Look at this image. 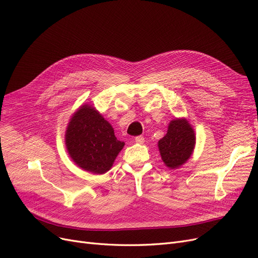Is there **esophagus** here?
<instances>
[{
  "label": "esophagus",
  "mask_w": 258,
  "mask_h": 258,
  "mask_svg": "<svg viewBox=\"0 0 258 258\" xmlns=\"http://www.w3.org/2000/svg\"><path fill=\"white\" fill-rule=\"evenodd\" d=\"M135 142H137V143H143V142H144V137H143V136H137V137L135 138Z\"/></svg>",
  "instance_id": "1"
}]
</instances>
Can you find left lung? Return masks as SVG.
I'll list each match as a JSON object with an SVG mask.
<instances>
[{
    "instance_id": "left-lung-1",
    "label": "left lung",
    "mask_w": 258,
    "mask_h": 258,
    "mask_svg": "<svg viewBox=\"0 0 258 258\" xmlns=\"http://www.w3.org/2000/svg\"><path fill=\"white\" fill-rule=\"evenodd\" d=\"M195 133L184 118L170 122L165 136L158 141L161 159L170 169H178L193 154L195 148Z\"/></svg>"
}]
</instances>
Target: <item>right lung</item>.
<instances>
[{"label":"right lung","mask_w":258,"mask_h":258,"mask_svg":"<svg viewBox=\"0 0 258 258\" xmlns=\"http://www.w3.org/2000/svg\"><path fill=\"white\" fill-rule=\"evenodd\" d=\"M65 144L73 161L93 174L106 173L124 147V142L116 138L114 128L102 115L87 104L71 118Z\"/></svg>","instance_id":"right-lung-1"}]
</instances>
